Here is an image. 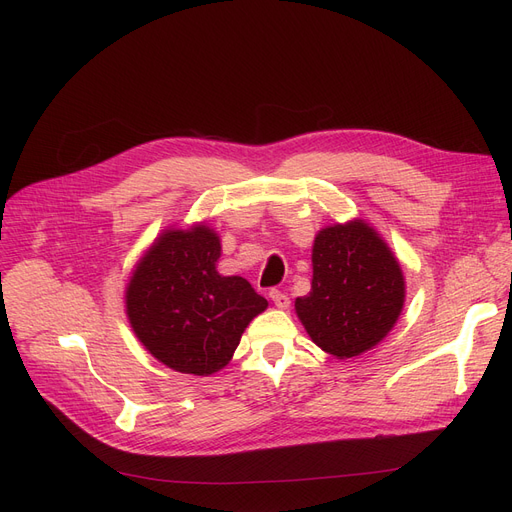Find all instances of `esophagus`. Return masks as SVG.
Instances as JSON below:
<instances>
[{"label": "esophagus", "instance_id": "obj_1", "mask_svg": "<svg viewBox=\"0 0 512 512\" xmlns=\"http://www.w3.org/2000/svg\"><path fill=\"white\" fill-rule=\"evenodd\" d=\"M270 299L274 301V305H276L278 309H288V307H290V299L286 297L284 292H280V290H272V292H270Z\"/></svg>", "mask_w": 512, "mask_h": 512}]
</instances>
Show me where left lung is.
Wrapping results in <instances>:
<instances>
[{
    "label": "left lung",
    "instance_id": "1",
    "mask_svg": "<svg viewBox=\"0 0 512 512\" xmlns=\"http://www.w3.org/2000/svg\"><path fill=\"white\" fill-rule=\"evenodd\" d=\"M311 263V292L294 301L309 338L340 361L378 346L407 297L400 261L382 234L361 218L321 228Z\"/></svg>",
    "mask_w": 512,
    "mask_h": 512
}]
</instances>
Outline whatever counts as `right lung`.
Listing matches in <instances>:
<instances>
[{
	"mask_svg": "<svg viewBox=\"0 0 512 512\" xmlns=\"http://www.w3.org/2000/svg\"><path fill=\"white\" fill-rule=\"evenodd\" d=\"M222 240L205 222L166 228L134 263L124 290L128 324L159 363L211 375L224 369L267 301L240 276H222Z\"/></svg>",
	"mask_w": 512,
	"mask_h": 512,
	"instance_id": "1",
	"label": "right lung"
}]
</instances>
